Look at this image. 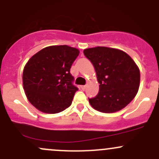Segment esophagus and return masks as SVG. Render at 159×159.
Returning a JSON list of instances; mask_svg holds the SVG:
<instances>
[{"label":"esophagus","instance_id":"1","mask_svg":"<svg viewBox=\"0 0 159 159\" xmlns=\"http://www.w3.org/2000/svg\"><path fill=\"white\" fill-rule=\"evenodd\" d=\"M85 88H86V86H85V85H81V89L83 90V91H84Z\"/></svg>","mask_w":159,"mask_h":159}]
</instances>
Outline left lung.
Wrapping results in <instances>:
<instances>
[{
    "label": "left lung",
    "mask_w": 159,
    "mask_h": 159,
    "mask_svg": "<svg viewBox=\"0 0 159 159\" xmlns=\"http://www.w3.org/2000/svg\"><path fill=\"white\" fill-rule=\"evenodd\" d=\"M92 63L99 82V92L88 98L93 108L113 113L127 106L138 92L140 72L132 58L121 50L94 47L84 50Z\"/></svg>",
    "instance_id": "left-lung-1"
}]
</instances>
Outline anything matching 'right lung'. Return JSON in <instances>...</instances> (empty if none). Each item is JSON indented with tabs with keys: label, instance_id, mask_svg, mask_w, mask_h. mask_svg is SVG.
<instances>
[{
	"label": "right lung",
	"instance_id": "right-lung-1",
	"mask_svg": "<svg viewBox=\"0 0 159 159\" xmlns=\"http://www.w3.org/2000/svg\"><path fill=\"white\" fill-rule=\"evenodd\" d=\"M79 50L66 46L44 48L30 58L23 72L27 99L40 111L57 113L71 104L78 90L70 73Z\"/></svg>",
	"mask_w": 159,
	"mask_h": 159
}]
</instances>
